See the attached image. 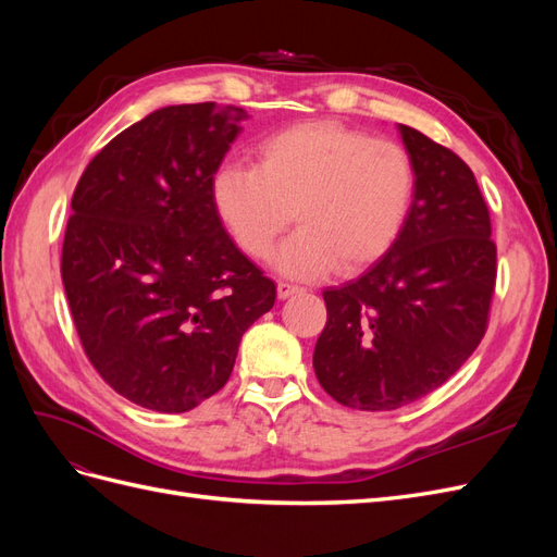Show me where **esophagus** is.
<instances>
[{
	"instance_id": "obj_1",
	"label": "esophagus",
	"mask_w": 557,
	"mask_h": 557,
	"mask_svg": "<svg viewBox=\"0 0 557 557\" xmlns=\"http://www.w3.org/2000/svg\"><path fill=\"white\" fill-rule=\"evenodd\" d=\"M297 293H301L299 285H293V283L278 281V285H276V295H278V299H288L290 295H297Z\"/></svg>"
}]
</instances>
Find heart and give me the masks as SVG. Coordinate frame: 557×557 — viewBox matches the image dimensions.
Masks as SVG:
<instances>
[{
    "instance_id": "heart-1",
    "label": "heart",
    "mask_w": 557,
    "mask_h": 557,
    "mask_svg": "<svg viewBox=\"0 0 557 557\" xmlns=\"http://www.w3.org/2000/svg\"><path fill=\"white\" fill-rule=\"evenodd\" d=\"M411 156L395 141L332 121L269 134L256 166L223 164L213 209L246 256L264 260L278 234L299 227L272 256L278 274L313 281L336 267L360 272L397 242L413 201Z\"/></svg>"
}]
</instances>
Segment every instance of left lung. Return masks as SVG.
Segmentation results:
<instances>
[{
  "instance_id": "1",
  "label": "left lung",
  "mask_w": 557,
  "mask_h": 557,
  "mask_svg": "<svg viewBox=\"0 0 557 557\" xmlns=\"http://www.w3.org/2000/svg\"><path fill=\"white\" fill-rule=\"evenodd\" d=\"M416 172L395 246L323 293L313 350L320 385L360 411H391L444 385L476 350L495 290L497 250L474 174L413 127L397 125Z\"/></svg>"
}]
</instances>
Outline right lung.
Segmentation results:
<instances>
[{
  "instance_id": "add662e5",
  "label": "right lung",
  "mask_w": 557,
  "mask_h": 557,
  "mask_svg": "<svg viewBox=\"0 0 557 557\" xmlns=\"http://www.w3.org/2000/svg\"><path fill=\"white\" fill-rule=\"evenodd\" d=\"M239 107L174 104L111 139L83 172L62 246L81 344L117 395L185 413L227 383L276 285L230 239L211 183Z\"/></svg>"
}]
</instances>
